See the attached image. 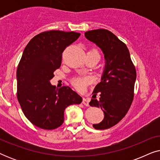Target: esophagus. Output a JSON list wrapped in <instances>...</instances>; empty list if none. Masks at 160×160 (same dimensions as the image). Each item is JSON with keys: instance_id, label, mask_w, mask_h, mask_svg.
<instances>
[{"instance_id": "1", "label": "esophagus", "mask_w": 160, "mask_h": 160, "mask_svg": "<svg viewBox=\"0 0 160 160\" xmlns=\"http://www.w3.org/2000/svg\"><path fill=\"white\" fill-rule=\"evenodd\" d=\"M82 103L86 106H89V100H87V98H83Z\"/></svg>"}]
</instances>
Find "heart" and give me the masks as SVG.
I'll return each mask as SVG.
<instances>
[{"mask_svg":"<svg viewBox=\"0 0 160 160\" xmlns=\"http://www.w3.org/2000/svg\"><path fill=\"white\" fill-rule=\"evenodd\" d=\"M92 52H95V53L99 54L97 50L92 49ZM91 82V78L89 76H76L71 80L72 84L76 87L78 90L83 91L87 85Z\"/></svg>","mask_w":160,"mask_h":160,"instance_id":"heart-1","label":"heart"}]
</instances>
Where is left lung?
Wrapping results in <instances>:
<instances>
[{
  "label": "left lung",
  "mask_w": 160,
  "mask_h": 160,
  "mask_svg": "<svg viewBox=\"0 0 160 160\" xmlns=\"http://www.w3.org/2000/svg\"><path fill=\"white\" fill-rule=\"evenodd\" d=\"M84 35L102 49L106 60L101 82L96 85L89 102L90 106L100 108L104 113L103 120L93 124V128L106 130L119 123L130 109L134 98L136 70L126 44L111 31L98 29Z\"/></svg>",
  "instance_id": "left-lung-1"
}]
</instances>
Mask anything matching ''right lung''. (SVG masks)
<instances>
[{"mask_svg": "<svg viewBox=\"0 0 160 160\" xmlns=\"http://www.w3.org/2000/svg\"><path fill=\"white\" fill-rule=\"evenodd\" d=\"M80 33L61 30L42 32L26 46L17 70V96L22 110L32 124L54 130L64 122V111L82 98L69 87L57 89L50 80L62 62V54Z\"/></svg>", "mask_w": 160, "mask_h": 160, "instance_id": "right-lung-1", "label": "right lung"}]
</instances>
